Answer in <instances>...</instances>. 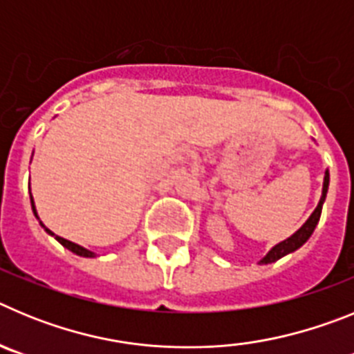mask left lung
Instances as JSON below:
<instances>
[{
  "label": "left lung",
  "mask_w": 354,
  "mask_h": 354,
  "mask_svg": "<svg viewBox=\"0 0 354 354\" xmlns=\"http://www.w3.org/2000/svg\"><path fill=\"white\" fill-rule=\"evenodd\" d=\"M328 184H330V171L326 170V174H324V183H323V195H321V200H319V204H317V207H315V211L312 212L310 218L305 221V225L299 228L298 232H294L292 236L289 237V239L282 241V243H278L277 246H273V248L270 250V253H268V255L262 259L261 264H271V262L286 257L287 253L296 252L299 246L305 245L306 241H308V237L312 236V232H314L315 225L319 223V218H321V211H323L324 198H326V193H328Z\"/></svg>",
  "instance_id": "8db88e82"
}]
</instances>
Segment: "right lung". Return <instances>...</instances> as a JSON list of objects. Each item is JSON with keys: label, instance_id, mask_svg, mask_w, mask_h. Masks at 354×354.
Listing matches in <instances>:
<instances>
[{"label": "right lung", "instance_id": "obj_1", "mask_svg": "<svg viewBox=\"0 0 354 354\" xmlns=\"http://www.w3.org/2000/svg\"><path fill=\"white\" fill-rule=\"evenodd\" d=\"M30 200H31V209H33V212H35V216H37L35 205H33V196H31V195H30ZM40 225H42L44 230H46V232L51 234V236H55V234H53L51 230H49V228H46V225H44L42 221H40ZM55 239L58 241V243H60V245H64L65 248H67V250H71L72 253H76V255H80V257H95V253L90 252V250H86V248H83V246L76 245V243H72V241L64 239V237H60V236H55Z\"/></svg>", "mask_w": 354, "mask_h": 354}]
</instances>
